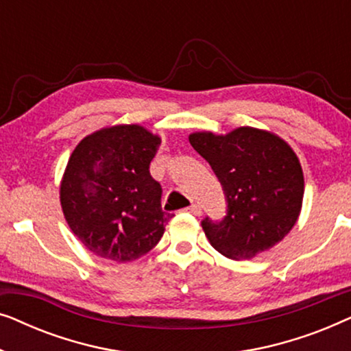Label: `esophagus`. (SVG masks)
<instances>
[{"label": "esophagus", "mask_w": 351, "mask_h": 351, "mask_svg": "<svg viewBox=\"0 0 351 351\" xmlns=\"http://www.w3.org/2000/svg\"><path fill=\"white\" fill-rule=\"evenodd\" d=\"M185 210H186V213L193 214V215H201V213H203V210H201V206L199 204H191L190 208H186Z\"/></svg>", "instance_id": "obj_1"}]
</instances>
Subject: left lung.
<instances>
[{
    "label": "left lung",
    "instance_id": "1",
    "mask_svg": "<svg viewBox=\"0 0 351 351\" xmlns=\"http://www.w3.org/2000/svg\"><path fill=\"white\" fill-rule=\"evenodd\" d=\"M189 141L213 167L227 199L220 222H201L215 251L249 261L280 243L304 199V172L294 150L275 134L249 126L227 136L193 132Z\"/></svg>",
    "mask_w": 351,
    "mask_h": 351
}]
</instances>
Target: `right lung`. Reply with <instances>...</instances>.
Returning a JSON list of instances; mask_svg holds the SVG:
<instances>
[{"instance_id": "obj_1", "label": "right lung", "mask_w": 351, "mask_h": 351, "mask_svg": "<svg viewBox=\"0 0 351 351\" xmlns=\"http://www.w3.org/2000/svg\"><path fill=\"white\" fill-rule=\"evenodd\" d=\"M161 138L138 124L84 137L71 153L60 204L76 238L95 256L124 263L152 251L172 215L161 209V185L150 162Z\"/></svg>"}]
</instances>
